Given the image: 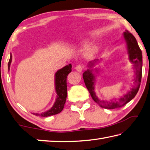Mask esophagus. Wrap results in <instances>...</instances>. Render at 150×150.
Returning a JSON list of instances; mask_svg holds the SVG:
<instances>
[{
	"instance_id": "34e87169",
	"label": "esophagus",
	"mask_w": 150,
	"mask_h": 150,
	"mask_svg": "<svg viewBox=\"0 0 150 150\" xmlns=\"http://www.w3.org/2000/svg\"><path fill=\"white\" fill-rule=\"evenodd\" d=\"M76 70L78 72H82V67L81 65H78L76 67Z\"/></svg>"
}]
</instances>
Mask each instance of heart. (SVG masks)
Wrapping results in <instances>:
<instances>
[{"label": "heart", "instance_id": "obj_1", "mask_svg": "<svg viewBox=\"0 0 150 150\" xmlns=\"http://www.w3.org/2000/svg\"><path fill=\"white\" fill-rule=\"evenodd\" d=\"M95 52H96V49L94 48V47H92V48H90L88 50L87 52H86V54H87V55H88V56H91V55H93Z\"/></svg>", "mask_w": 150, "mask_h": 150}]
</instances>
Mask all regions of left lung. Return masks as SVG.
Instances as JSON below:
<instances>
[{
  "instance_id": "8db88e82",
  "label": "left lung",
  "mask_w": 150,
  "mask_h": 150,
  "mask_svg": "<svg viewBox=\"0 0 150 150\" xmlns=\"http://www.w3.org/2000/svg\"><path fill=\"white\" fill-rule=\"evenodd\" d=\"M123 36L127 45V51L128 60L133 64L134 78L130 90L121 97H119L115 100L110 101L101 100L97 96L95 91V85L96 82V74L98 73V68H93L96 64L99 62V59H95L88 63V69L83 74V78L86 88L90 92L91 98L99 106L107 109H114L121 107L128 103L134 98L140 88L142 73V53L138 46L136 38L128 30H125Z\"/></svg>"
}]
</instances>
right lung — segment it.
Wrapping results in <instances>:
<instances>
[{"mask_svg":"<svg viewBox=\"0 0 150 150\" xmlns=\"http://www.w3.org/2000/svg\"><path fill=\"white\" fill-rule=\"evenodd\" d=\"M12 60V55L10 53V60L8 64V70ZM72 71V64H69L65 66L55 73L54 75V86L55 91L57 93V98L53 105L51 109L41 113H33L40 117H49L51 115H57L62 111L66 103L67 97V78L68 74Z\"/></svg>","mask_w":150,"mask_h":150,"instance_id":"add662e5","label":"right lung"}]
</instances>
